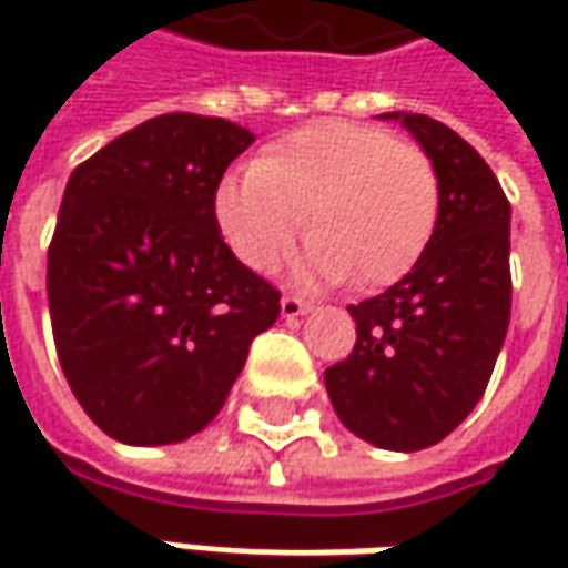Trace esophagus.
Instances as JSON below:
<instances>
[{"mask_svg": "<svg viewBox=\"0 0 568 568\" xmlns=\"http://www.w3.org/2000/svg\"><path fill=\"white\" fill-rule=\"evenodd\" d=\"M310 310H313V306H310V303H306L303 296H284V300H281V316H284V318L306 316Z\"/></svg>", "mask_w": 568, "mask_h": 568, "instance_id": "obj_1", "label": "esophagus"}]
</instances>
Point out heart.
Instances as JSON below:
<instances>
[{"instance_id": "1", "label": "heart", "mask_w": 568, "mask_h": 568, "mask_svg": "<svg viewBox=\"0 0 568 568\" xmlns=\"http://www.w3.org/2000/svg\"><path fill=\"white\" fill-rule=\"evenodd\" d=\"M214 214L233 255L272 272L306 227L316 233L296 265L303 284L363 287L402 277L426 250L439 217V176L417 144L361 122L322 120L272 142L255 166L214 192Z\"/></svg>"}]
</instances>
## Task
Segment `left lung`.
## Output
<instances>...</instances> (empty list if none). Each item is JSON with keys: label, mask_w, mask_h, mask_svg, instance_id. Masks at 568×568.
I'll return each instance as SVG.
<instances>
[{"label": "left lung", "mask_w": 568, "mask_h": 568, "mask_svg": "<svg viewBox=\"0 0 568 568\" xmlns=\"http://www.w3.org/2000/svg\"><path fill=\"white\" fill-rule=\"evenodd\" d=\"M402 122L439 176L436 230L398 284L347 313L357 344L325 369L341 424L369 446H436L480 402L503 351L513 277V207L487 161L458 132L424 113H382Z\"/></svg>", "instance_id": "8db88e82"}]
</instances>
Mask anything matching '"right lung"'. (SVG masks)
I'll list each match as a JSON object with an SVG mask.
<instances>
[{
    "mask_svg": "<svg viewBox=\"0 0 568 568\" xmlns=\"http://www.w3.org/2000/svg\"><path fill=\"white\" fill-rule=\"evenodd\" d=\"M255 142L221 116L164 113L72 170L47 255L55 354L78 404L125 446L205 429L281 294L224 243L214 192Z\"/></svg>",
    "mask_w": 568,
    "mask_h": 568,
    "instance_id": "obj_1",
    "label": "right lung"
}]
</instances>
